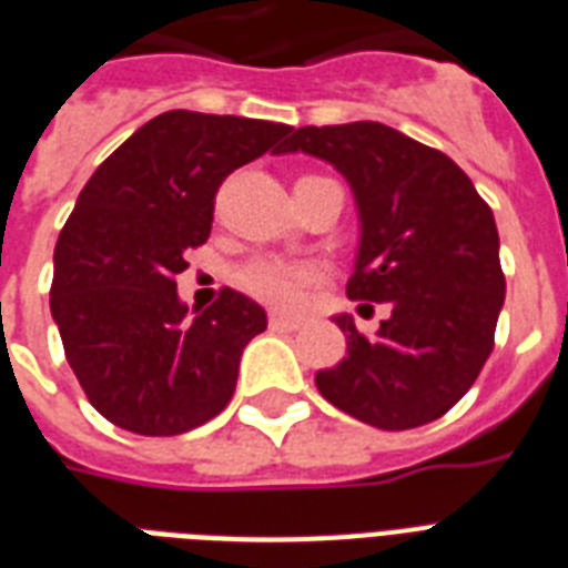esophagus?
Masks as SVG:
<instances>
[{
	"label": "esophagus",
	"instance_id": "esophagus-1",
	"mask_svg": "<svg viewBox=\"0 0 568 568\" xmlns=\"http://www.w3.org/2000/svg\"><path fill=\"white\" fill-rule=\"evenodd\" d=\"M267 324L276 333H294V329H301V318H288V315H280V312H271Z\"/></svg>",
	"mask_w": 568,
	"mask_h": 568
}]
</instances>
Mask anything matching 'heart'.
<instances>
[{"instance_id": "heart-1", "label": "heart", "mask_w": 568, "mask_h": 568, "mask_svg": "<svg viewBox=\"0 0 568 568\" xmlns=\"http://www.w3.org/2000/svg\"><path fill=\"white\" fill-rule=\"evenodd\" d=\"M318 267L306 262H288V258L258 256L239 271V283L258 301L280 306V310H297L310 292V285L318 280Z\"/></svg>"}]
</instances>
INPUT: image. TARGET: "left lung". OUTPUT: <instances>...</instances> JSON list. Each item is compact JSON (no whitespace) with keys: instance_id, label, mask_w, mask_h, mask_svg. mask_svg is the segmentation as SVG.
Segmentation results:
<instances>
[{"instance_id":"left-lung-1","label":"left lung","mask_w":568,"mask_h":568,"mask_svg":"<svg viewBox=\"0 0 568 568\" xmlns=\"http://www.w3.org/2000/svg\"><path fill=\"white\" fill-rule=\"evenodd\" d=\"M280 153L315 155L345 176L359 212L347 297L392 303L372 338L336 315L347 356L315 386L379 430L436 422L493 354L507 288L493 209L448 155L374 120L303 126Z\"/></svg>"}]
</instances>
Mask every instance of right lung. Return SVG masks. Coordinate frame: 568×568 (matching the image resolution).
Listing matches in <instances>:
<instances>
[{"label":"right lung","mask_w":568,"mask_h":568,"mask_svg":"<svg viewBox=\"0 0 568 568\" xmlns=\"http://www.w3.org/2000/svg\"><path fill=\"white\" fill-rule=\"evenodd\" d=\"M292 126L164 111L93 171L55 244L49 310L93 409L141 436L189 433L230 404L239 363L267 327L247 294L223 288L189 321L176 274L235 168L280 153Z\"/></svg>","instance_id":"right-lung-1"}]
</instances>
